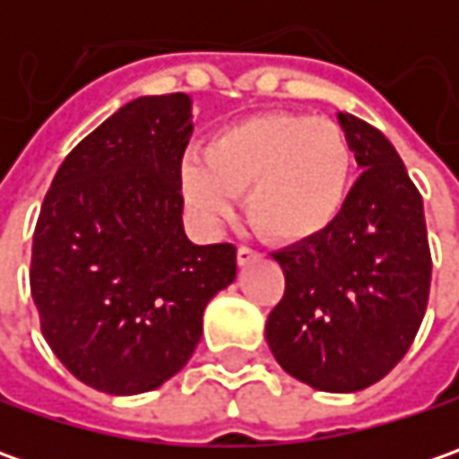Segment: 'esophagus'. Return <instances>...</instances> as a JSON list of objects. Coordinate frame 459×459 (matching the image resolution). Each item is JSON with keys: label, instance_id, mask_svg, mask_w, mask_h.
I'll return each instance as SVG.
<instances>
[{"label": "esophagus", "instance_id": "obj_1", "mask_svg": "<svg viewBox=\"0 0 459 459\" xmlns=\"http://www.w3.org/2000/svg\"><path fill=\"white\" fill-rule=\"evenodd\" d=\"M253 260H257V253L255 250H250V247H245V245H239L238 247V265H250Z\"/></svg>", "mask_w": 459, "mask_h": 459}]
</instances>
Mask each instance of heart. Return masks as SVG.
Returning <instances> with one entry per match:
<instances>
[{
	"instance_id": "b5f03b06",
	"label": "heart",
	"mask_w": 459,
	"mask_h": 459,
	"mask_svg": "<svg viewBox=\"0 0 459 459\" xmlns=\"http://www.w3.org/2000/svg\"><path fill=\"white\" fill-rule=\"evenodd\" d=\"M355 155L334 119L265 112L212 134L202 155H186L178 178L204 224H220L245 191L247 220L273 242L299 245L340 220Z\"/></svg>"
}]
</instances>
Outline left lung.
<instances>
[{
  "mask_svg": "<svg viewBox=\"0 0 459 459\" xmlns=\"http://www.w3.org/2000/svg\"><path fill=\"white\" fill-rule=\"evenodd\" d=\"M360 178L325 235L273 253L286 293L265 322L278 365L316 391L355 394L414 342L432 283L424 204L388 137L337 112Z\"/></svg>",
  "mask_w": 459,
  "mask_h": 459,
  "instance_id": "obj_1",
  "label": "left lung"
}]
</instances>
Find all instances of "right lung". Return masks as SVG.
Masks as SVG:
<instances>
[{"mask_svg":"<svg viewBox=\"0 0 459 459\" xmlns=\"http://www.w3.org/2000/svg\"><path fill=\"white\" fill-rule=\"evenodd\" d=\"M191 97L119 107L63 160L32 238L30 291L45 342L86 385L145 394L202 340L206 304L238 275V247L184 232L181 160Z\"/></svg>","mask_w":459,"mask_h":459,"instance_id":"1","label":"right lung"}]
</instances>
